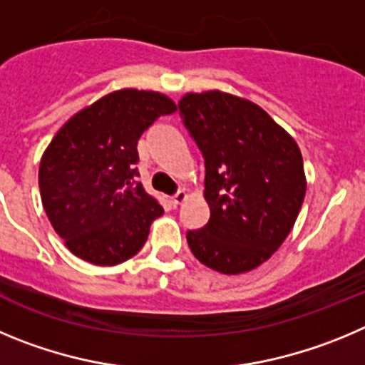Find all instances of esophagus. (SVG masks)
Returning <instances> with one entry per match:
<instances>
[{
	"label": "esophagus",
	"mask_w": 365,
	"mask_h": 365,
	"mask_svg": "<svg viewBox=\"0 0 365 365\" xmlns=\"http://www.w3.org/2000/svg\"><path fill=\"white\" fill-rule=\"evenodd\" d=\"M185 200H187V192L183 189L178 190L175 196H170V203H173V205H180V203L185 202Z\"/></svg>",
	"instance_id": "obj_1"
}]
</instances>
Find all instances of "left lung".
<instances>
[{"instance_id":"8db88e82","label":"left lung","mask_w":365,"mask_h":365,"mask_svg":"<svg viewBox=\"0 0 365 365\" xmlns=\"http://www.w3.org/2000/svg\"><path fill=\"white\" fill-rule=\"evenodd\" d=\"M180 116L205 160L211 218L187 231L192 255L223 274L269 260L293 229L305 196L297 142L262 107L220 91L189 93Z\"/></svg>"}]
</instances>
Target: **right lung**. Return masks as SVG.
Here are the masks:
<instances>
[{"instance_id":"add662e5","label":"right lung","mask_w":365,"mask_h":365,"mask_svg":"<svg viewBox=\"0 0 365 365\" xmlns=\"http://www.w3.org/2000/svg\"><path fill=\"white\" fill-rule=\"evenodd\" d=\"M175 110L165 94L121 88L74 114L52 138L39 163V192L72 255L118 265L143 247L163 209L136 182V145L154 121Z\"/></svg>"}]
</instances>
